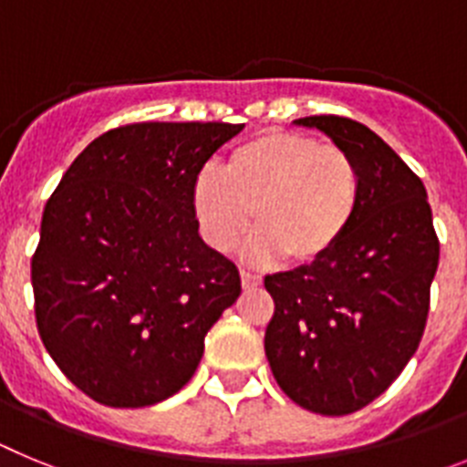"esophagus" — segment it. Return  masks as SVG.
Wrapping results in <instances>:
<instances>
[{
  "label": "esophagus",
  "instance_id": "esophagus-1",
  "mask_svg": "<svg viewBox=\"0 0 467 467\" xmlns=\"http://www.w3.org/2000/svg\"><path fill=\"white\" fill-rule=\"evenodd\" d=\"M259 283H262V278H259L257 274H250V271H245V269L241 271V285L245 287V290H250V287H257Z\"/></svg>",
  "mask_w": 467,
  "mask_h": 467
}]
</instances>
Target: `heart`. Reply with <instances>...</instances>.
<instances>
[{"label": "heart", "instance_id": "b5f03b06", "mask_svg": "<svg viewBox=\"0 0 467 467\" xmlns=\"http://www.w3.org/2000/svg\"><path fill=\"white\" fill-rule=\"evenodd\" d=\"M192 210L217 253L234 250L254 222L250 262L287 257L295 266H313L348 236L360 210V172L334 144L269 130L231 151L224 177L205 171L193 180Z\"/></svg>", "mask_w": 467, "mask_h": 467}]
</instances>
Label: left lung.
I'll list each match as a JSON object with an SVG mask.
<instances>
[{"label":"left lung","instance_id":"left-lung-1","mask_svg":"<svg viewBox=\"0 0 467 467\" xmlns=\"http://www.w3.org/2000/svg\"><path fill=\"white\" fill-rule=\"evenodd\" d=\"M353 159L360 210L323 262L274 274L264 350L283 393L316 414L344 416L386 390L419 348L440 262L423 182L374 130L306 117Z\"/></svg>","mask_w":467,"mask_h":467}]
</instances>
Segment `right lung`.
Instances as JSON below:
<instances>
[{
  "label": "right lung",
  "instance_id": "1",
  "mask_svg": "<svg viewBox=\"0 0 467 467\" xmlns=\"http://www.w3.org/2000/svg\"><path fill=\"white\" fill-rule=\"evenodd\" d=\"M241 123H133L74 159L32 257L36 327L74 386L138 410L175 395L241 296L236 264L198 234L192 187Z\"/></svg>",
  "mask_w": 467,
  "mask_h": 467
}]
</instances>
